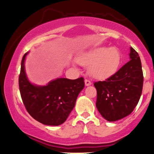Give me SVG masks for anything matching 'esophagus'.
I'll return each instance as SVG.
<instances>
[{"instance_id": "esophagus-1", "label": "esophagus", "mask_w": 154, "mask_h": 154, "mask_svg": "<svg viewBox=\"0 0 154 154\" xmlns=\"http://www.w3.org/2000/svg\"><path fill=\"white\" fill-rule=\"evenodd\" d=\"M85 84L86 86H89V85H91L92 83H91V81L89 80V79H85Z\"/></svg>"}]
</instances>
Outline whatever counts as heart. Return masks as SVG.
Listing matches in <instances>:
<instances>
[{
    "mask_svg": "<svg viewBox=\"0 0 154 154\" xmlns=\"http://www.w3.org/2000/svg\"><path fill=\"white\" fill-rule=\"evenodd\" d=\"M77 61L82 66H89V73L93 77L104 79L117 72L122 56L116 48H98L79 55Z\"/></svg>",
    "mask_w": 154,
    "mask_h": 154,
    "instance_id": "obj_1",
    "label": "heart"
}]
</instances>
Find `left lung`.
Returning a JSON list of instances; mask_svg holds the SVG:
<instances>
[{"instance_id":"obj_1","label":"left lung","mask_w":154,"mask_h":154,"mask_svg":"<svg viewBox=\"0 0 154 154\" xmlns=\"http://www.w3.org/2000/svg\"><path fill=\"white\" fill-rule=\"evenodd\" d=\"M130 58V61L114 75L94 83L96 107L107 121L114 122L130 115L140 98L143 74L139 55L132 47Z\"/></svg>"}]
</instances>
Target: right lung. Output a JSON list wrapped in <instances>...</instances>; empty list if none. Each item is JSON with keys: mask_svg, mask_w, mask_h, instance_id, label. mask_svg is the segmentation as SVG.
I'll list each match as a JSON object with an SVG mask.
<instances>
[{"mask_svg": "<svg viewBox=\"0 0 154 154\" xmlns=\"http://www.w3.org/2000/svg\"><path fill=\"white\" fill-rule=\"evenodd\" d=\"M26 54L23 56L19 77L23 103L32 117L39 122L53 126L61 125L74 109L77 96L84 88V78H59L46 86L34 85L29 82L24 70Z\"/></svg>", "mask_w": 154, "mask_h": 154, "instance_id": "1", "label": "right lung"}]
</instances>
